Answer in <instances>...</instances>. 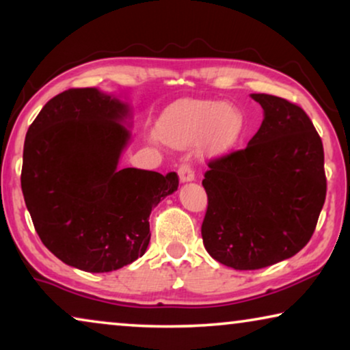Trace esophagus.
I'll return each instance as SVG.
<instances>
[{"label": "esophagus", "mask_w": 350, "mask_h": 350, "mask_svg": "<svg viewBox=\"0 0 350 350\" xmlns=\"http://www.w3.org/2000/svg\"><path fill=\"white\" fill-rule=\"evenodd\" d=\"M178 175H180V181H193L194 176H196V172H194V167L191 165L189 161H185L181 162V165L178 167Z\"/></svg>", "instance_id": "obj_1"}]
</instances>
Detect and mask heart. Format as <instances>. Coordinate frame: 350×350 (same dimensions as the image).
Listing matches in <instances>:
<instances>
[{"instance_id": "b5f03b06", "label": "heart", "mask_w": 350, "mask_h": 350, "mask_svg": "<svg viewBox=\"0 0 350 350\" xmlns=\"http://www.w3.org/2000/svg\"><path fill=\"white\" fill-rule=\"evenodd\" d=\"M245 119L232 103L217 100H180L170 105L159 121V135L174 146L199 140L205 154H219L241 138Z\"/></svg>"}]
</instances>
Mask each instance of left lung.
<instances>
[{
	"label": "left lung",
	"instance_id": "8db88e82",
	"mask_svg": "<svg viewBox=\"0 0 350 350\" xmlns=\"http://www.w3.org/2000/svg\"><path fill=\"white\" fill-rule=\"evenodd\" d=\"M265 109L247 148L208 162L205 250L237 271L296 255L310 241L327 196L322 138L298 105L252 94Z\"/></svg>",
	"mask_w": 350,
	"mask_h": 350
}]
</instances>
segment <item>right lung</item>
<instances>
[{
    "label": "right lung",
    "instance_id": "add662e5",
    "mask_svg": "<svg viewBox=\"0 0 350 350\" xmlns=\"http://www.w3.org/2000/svg\"><path fill=\"white\" fill-rule=\"evenodd\" d=\"M126 103L95 88L51 98L28 127L22 193L41 242L65 265L109 272L143 256L150 213L178 188L170 172L118 169Z\"/></svg>",
    "mask_w": 350,
    "mask_h": 350
}]
</instances>
